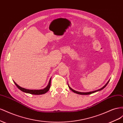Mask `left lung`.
<instances>
[{
    "label": "left lung",
    "mask_w": 123,
    "mask_h": 123,
    "mask_svg": "<svg viewBox=\"0 0 123 123\" xmlns=\"http://www.w3.org/2000/svg\"><path fill=\"white\" fill-rule=\"evenodd\" d=\"M109 81H110V80H109L108 81V82L107 83V84H106L105 86H104L103 87H102V88H100V89H98V90H96V91H91V92H79V91H75V90H73V89H72L71 88H70V87H69V86L68 85V87H69V88H70V90H71V91H72L73 92L75 93H76V94H80V95H88V94H92V93H94V92H97V91H100V90H102V89H103L104 88H105V87L107 85V84H108Z\"/></svg>",
    "instance_id": "1"
}]
</instances>
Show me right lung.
<instances>
[{"label": "right lung", "mask_w": 123, "mask_h": 123, "mask_svg": "<svg viewBox=\"0 0 123 123\" xmlns=\"http://www.w3.org/2000/svg\"><path fill=\"white\" fill-rule=\"evenodd\" d=\"M51 80H50L49 84H48L47 86L44 88L43 89H42V90H29V89H27L24 88H22L20 87L19 86H18L15 81H14V83L15 84V85L17 86V87L20 89L21 91H22L24 92L27 93H30V94H35V95H40V94H43L46 93V92H47L49 90V89L51 86Z\"/></svg>", "instance_id": "add662e5"}]
</instances>
